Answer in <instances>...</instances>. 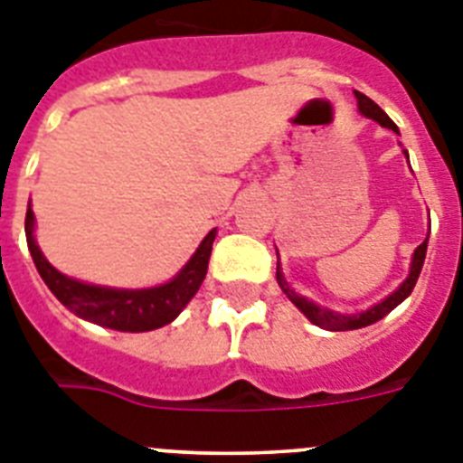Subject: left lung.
<instances>
[{
  "mask_svg": "<svg viewBox=\"0 0 463 463\" xmlns=\"http://www.w3.org/2000/svg\"><path fill=\"white\" fill-rule=\"evenodd\" d=\"M354 95H356V102H359L361 114L368 116V118H373V120H377L382 128H389V130L399 132L396 123H393V120L389 118V116L384 114V111H382L371 98H365L364 92H359V90H354ZM403 154L408 156V151H403ZM426 244H429V237H426L424 242H421L420 247L415 249V254H412V263H410V275L405 277L403 284H401V287L396 288L392 296H387L384 300H380L377 305H373L371 309L359 312V315H340V312H333V309L319 307V305H315L312 300L298 296V293L288 287L287 279H284V275H281L279 260H277V281H279L281 291L288 296V300H291V303L296 305V307H298L300 312H303V315L307 317L312 324H315V326L326 328V331H354V328L371 326V324H375V321L384 319V317H387L389 312L396 307V305H401L405 298H408L410 293H412V288H415L417 279H420L421 265H424V259H426Z\"/></svg>",
  "mask_w": 463,
  "mask_h": 463,
  "instance_id": "8db88e82",
  "label": "left lung"
}]
</instances>
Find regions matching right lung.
I'll return each instance as SVG.
<instances>
[{
  "label": "right lung",
  "mask_w": 463,
  "mask_h": 463,
  "mask_svg": "<svg viewBox=\"0 0 463 463\" xmlns=\"http://www.w3.org/2000/svg\"><path fill=\"white\" fill-rule=\"evenodd\" d=\"M25 235L39 275L64 307L98 326L126 333H144L175 321L176 315L188 305V300L198 293L200 284L207 275L216 231L207 232V237L195 249V254L175 279L154 288L98 287V284H86V281L71 279V277L58 272L48 263L34 240V212L30 207H27L25 216Z\"/></svg>",
  "instance_id": "1"
}]
</instances>
